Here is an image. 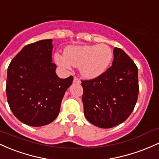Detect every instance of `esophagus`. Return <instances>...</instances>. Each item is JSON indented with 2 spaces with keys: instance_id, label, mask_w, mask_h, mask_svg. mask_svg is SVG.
<instances>
[{
  "instance_id": "1",
  "label": "esophagus",
  "mask_w": 159,
  "mask_h": 159,
  "mask_svg": "<svg viewBox=\"0 0 159 159\" xmlns=\"http://www.w3.org/2000/svg\"><path fill=\"white\" fill-rule=\"evenodd\" d=\"M74 83H78V84H80V83H81V81H80V80L79 79V78L76 77V76H75V77L74 78Z\"/></svg>"
}]
</instances>
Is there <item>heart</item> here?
<instances>
[{
	"label": "heart",
	"mask_w": 159,
	"mask_h": 159,
	"mask_svg": "<svg viewBox=\"0 0 159 159\" xmlns=\"http://www.w3.org/2000/svg\"><path fill=\"white\" fill-rule=\"evenodd\" d=\"M113 51L106 44L93 46H69L65 54L56 53L55 60L60 67L70 70L72 66L80 67L82 76L93 79L108 68L113 59Z\"/></svg>",
	"instance_id": "b5f03b06"
}]
</instances>
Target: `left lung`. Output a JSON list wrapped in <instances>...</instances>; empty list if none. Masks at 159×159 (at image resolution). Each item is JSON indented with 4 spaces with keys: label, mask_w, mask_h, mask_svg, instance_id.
I'll list each match as a JSON object with an SVG mask.
<instances>
[{
    "label": "left lung",
    "mask_w": 159,
    "mask_h": 159,
    "mask_svg": "<svg viewBox=\"0 0 159 159\" xmlns=\"http://www.w3.org/2000/svg\"><path fill=\"white\" fill-rule=\"evenodd\" d=\"M112 66L92 80H81L82 101L87 120L97 127L110 128L128 118L139 92L138 69L122 49L115 47Z\"/></svg>",
    "instance_id": "obj_1"
}]
</instances>
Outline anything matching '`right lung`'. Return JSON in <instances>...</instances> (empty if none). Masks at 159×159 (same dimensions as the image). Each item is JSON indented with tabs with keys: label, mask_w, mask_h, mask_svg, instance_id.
<instances>
[{
	"label": "right lung",
	"mask_w": 159,
	"mask_h": 159,
	"mask_svg": "<svg viewBox=\"0 0 159 159\" xmlns=\"http://www.w3.org/2000/svg\"><path fill=\"white\" fill-rule=\"evenodd\" d=\"M52 40L28 44L11 61L6 92L10 110L20 122L40 127L58 116L61 103L74 77L61 79L52 62Z\"/></svg>",
	"instance_id": "obj_1"
}]
</instances>
